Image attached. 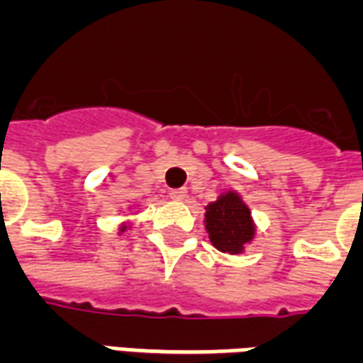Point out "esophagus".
Instances as JSON below:
<instances>
[{
	"label": "esophagus",
	"instance_id": "obj_1",
	"mask_svg": "<svg viewBox=\"0 0 363 363\" xmlns=\"http://www.w3.org/2000/svg\"><path fill=\"white\" fill-rule=\"evenodd\" d=\"M170 199L172 201H178V203H184L185 199H187V191L185 189H174V191H170Z\"/></svg>",
	"mask_w": 363,
	"mask_h": 363
}]
</instances>
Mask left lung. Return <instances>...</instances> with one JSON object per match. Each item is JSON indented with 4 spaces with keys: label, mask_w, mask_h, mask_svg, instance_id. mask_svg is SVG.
<instances>
[{
    "label": "left lung",
    "mask_w": 363,
    "mask_h": 363,
    "mask_svg": "<svg viewBox=\"0 0 363 363\" xmlns=\"http://www.w3.org/2000/svg\"><path fill=\"white\" fill-rule=\"evenodd\" d=\"M204 230L220 252L243 255L255 241L256 223L249 204L237 191H223L204 208Z\"/></svg>",
    "instance_id": "obj_1"
}]
</instances>
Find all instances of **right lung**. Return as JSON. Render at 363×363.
Instances as JSON below:
<instances>
[{
    "mask_svg": "<svg viewBox=\"0 0 363 363\" xmlns=\"http://www.w3.org/2000/svg\"><path fill=\"white\" fill-rule=\"evenodd\" d=\"M130 228H132V223H130V222H122V223H120V228H118V233H124V231L130 230Z\"/></svg>",
    "mask_w": 363,
    "mask_h": 363,
    "instance_id": "obj_1",
    "label": "right lung"
}]
</instances>
